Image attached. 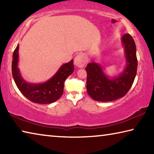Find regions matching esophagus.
Masks as SVG:
<instances>
[{"instance_id": "obj_1", "label": "esophagus", "mask_w": 154, "mask_h": 154, "mask_svg": "<svg viewBox=\"0 0 154 154\" xmlns=\"http://www.w3.org/2000/svg\"><path fill=\"white\" fill-rule=\"evenodd\" d=\"M87 63V59L84 54L79 53L75 56L74 59V65L79 67H82Z\"/></svg>"}]
</instances>
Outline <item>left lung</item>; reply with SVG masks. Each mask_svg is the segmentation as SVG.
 I'll list each match as a JSON object with an SVG mask.
<instances>
[{"mask_svg":"<svg viewBox=\"0 0 154 154\" xmlns=\"http://www.w3.org/2000/svg\"><path fill=\"white\" fill-rule=\"evenodd\" d=\"M121 42L126 63L118 74L114 76L107 75L103 67L94 59L87 64V91L93 100L106 102L123 97L133 85L137 69L136 45L129 34L123 35Z\"/></svg>","mask_w":154,"mask_h":154,"instance_id":"left-lung-1","label":"left lung"}]
</instances>
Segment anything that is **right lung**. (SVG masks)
Segmentation results:
<instances>
[{
  "mask_svg": "<svg viewBox=\"0 0 154 154\" xmlns=\"http://www.w3.org/2000/svg\"><path fill=\"white\" fill-rule=\"evenodd\" d=\"M19 63V45L13 52L12 74L13 80L19 90L26 97L34 103L48 104L56 101L63 92L64 82L74 70L73 59L68 63L61 65L50 79L42 83L28 82L23 79Z\"/></svg>",
  "mask_w": 154,
  "mask_h": 154,
  "instance_id": "1",
  "label": "right lung"
}]
</instances>
